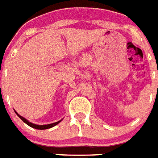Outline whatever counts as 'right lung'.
<instances>
[{
  "instance_id": "1",
  "label": "right lung",
  "mask_w": 158,
  "mask_h": 158,
  "mask_svg": "<svg viewBox=\"0 0 158 158\" xmlns=\"http://www.w3.org/2000/svg\"><path fill=\"white\" fill-rule=\"evenodd\" d=\"M14 111H15V110H14ZM15 112H16V114L19 117V118H21V120L23 121V123H25L27 124V125H28L29 127H31L35 128V129H37V130L49 129V128H51V127H53L56 126L57 124H58L60 122H61V121L62 120V119H61V120L58 121V122H56V123H50V124H45V125H38V124H35V123H32L29 122L27 119H26L25 118H23V117L21 116V115H19L16 111H15Z\"/></svg>"
}]
</instances>
